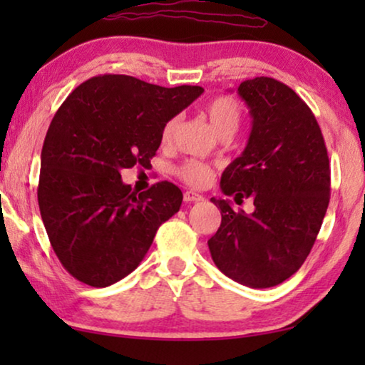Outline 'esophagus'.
Listing matches in <instances>:
<instances>
[{"label":"esophagus","mask_w":365,"mask_h":365,"mask_svg":"<svg viewBox=\"0 0 365 365\" xmlns=\"http://www.w3.org/2000/svg\"><path fill=\"white\" fill-rule=\"evenodd\" d=\"M202 196L199 192H194V191H186L184 192V201L186 202H199L202 201Z\"/></svg>","instance_id":"obj_1"}]
</instances>
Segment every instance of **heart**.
<instances>
[{
    "label": "heart",
    "mask_w": 365,
    "mask_h": 365,
    "mask_svg": "<svg viewBox=\"0 0 365 365\" xmlns=\"http://www.w3.org/2000/svg\"><path fill=\"white\" fill-rule=\"evenodd\" d=\"M202 114L211 124L214 133L219 138L227 136L231 138L234 133L237 131L239 126L242 123V108L236 99L232 96H216L211 101L206 103V106L202 108ZM178 128V118H171L164 123L161 129V143L168 144L171 143L174 136V131ZM176 174L179 179H182L184 182L194 187H204L212 181V169L201 161H184L176 168Z\"/></svg>",
    "instance_id": "obj_1"
}]
</instances>
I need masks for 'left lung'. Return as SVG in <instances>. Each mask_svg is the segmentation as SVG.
Listing matches in <instances>:
<instances>
[{"label":"left lung","instance_id":"obj_1","mask_svg":"<svg viewBox=\"0 0 365 365\" xmlns=\"http://www.w3.org/2000/svg\"><path fill=\"white\" fill-rule=\"evenodd\" d=\"M252 129L242 154L226 168L221 189L254 202L252 214L229 199L221 226L207 241L212 261L232 281L254 289L277 286L299 271L316 242L331 197V168L321 128L291 88L274 78L239 84Z\"/></svg>","mask_w":365,"mask_h":365}]
</instances>
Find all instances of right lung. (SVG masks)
<instances>
[{"label": "right lung", "instance_id": "obj_1", "mask_svg": "<svg viewBox=\"0 0 365 365\" xmlns=\"http://www.w3.org/2000/svg\"><path fill=\"white\" fill-rule=\"evenodd\" d=\"M202 91L101 74L79 84L54 114L41 151L38 204L53 251L74 279L93 287L121 281L179 211L178 186L163 181L138 194L121 181V169L151 166L164 123Z\"/></svg>", "mask_w": 365, "mask_h": 365}]
</instances>
